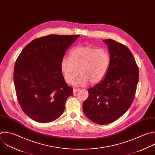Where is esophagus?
<instances>
[{
	"label": "esophagus",
	"instance_id": "esophagus-1",
	"mask_svg": "<svg viewBox=\"0 0 155 155\" xmlns=\"http://www.w3.org/2000/svg\"><path fill=\"white\" fill-rule=\"evenodd\" d=\"M79 91V89L74 88V89H73V93H75V92H77V91Z\"/></svg>",
	"mask_w": 155,
	"mask_h": 155
}]
</instances>
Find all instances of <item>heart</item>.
Instances as JSON below:
<instances>
[{
  "mask_svg": "<svg viewBox=\"0 0 155 155\" xmlns=\"http://www.w3.org/2000/svg\"><path fill=\"white\" fill-rule=\"evenodd\" d=\"M110 63L108 51L104 48L89 46L78 47L71 50L70 58L64 57L61 69L66 82L72 84L78 76L75 85L84 86L88 81L97 84L105 77Z\"/></svg>",
  "mask_w": 155,
  "mask_h": 155,
  "instance_id": "obj_1",
  "label": "heart"
}]
</instances>
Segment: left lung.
Wrapping results in <instances>:
<instances>
[{"instance_id":"obj_1","label":"left lung","mask_w":155,"mask_h":155,"mask_svg":"<svg viewBox=\"0 0 155 155\" xmlns=\"http://www.w3.org/2000/svg\"><path fill=\"white\" fill-rule=\"evenodd\" d=\"M104 42L108 46L110 63L105 78L87 89L83 110L87 118L106 125L120 118L131 107L139 80V68L130 49L114 40Z\"/></svg>"}]
</instances>
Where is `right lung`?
Masks as SVG:
<instances>
[{
    "label": "right lung",
    "instance_id": "right-lung-1",
    "mask_svg": "<svg viewBox=\"0 0 155 155\" xmlns=\"http://www.w3.org/2000/svg\"><path fill=\"white\" fill-rule=\"evenodd\" d=\"M79 36L50 35L36 38L18 57L13 76L17 98L31 119L48 123L63 114L73 88L64 80L61 62L66 50Z\"/></svg>",
    "mask_w": 155,
    "mask_h": 155
}]
</instances>
